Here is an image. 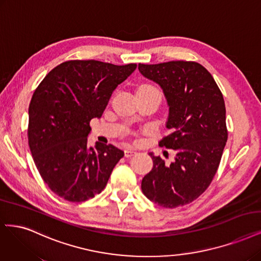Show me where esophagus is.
<instances>
[{
    "instance_id": "esophagus-1",
    "label": "esophagus",
    "mask_w": 261,
    "mask_h": 261,
    "mask_svg": "<svg viewBox=\"0 0 261 261\" xmlns=\"http://www.w3.org/2000/svg\"><path fill=\"white\" fill-rule=\"evenodd\" d=\"M135 153H136V151L133 150V149H126V150L124 151V155L126 156V158H130V156H133Z\"/></svg>"
}]
</instances>
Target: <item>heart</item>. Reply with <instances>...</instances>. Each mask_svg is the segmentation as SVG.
Returning <instances> with one entry per match:
<instances>
[{"instance_id": "obj_1", "label": "heart", "mask_w": 261, "mask_h": 261, "mask_svg": "<svg viewBox=\"0 0 261 261\" xmlns=\"http://www.w3.org/2000/svg\"><path fill=\"white\" fill-rule=\"evenodd\" d=\"M142 86H151V85H148V84H143V85H141L140 87H142Z\"/></svg>"}]
</instances>
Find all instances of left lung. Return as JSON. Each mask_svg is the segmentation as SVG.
<instances>
[{
	"instance_id": "obj_1",
	"label": "left lung",
	"mask_w": 261,
	"mask_h": 261,
	"mask_svg": "<svg viewBox=\"0 0 261 261\" xmlns=\"http://www.w3.org/2000/svg\"><path fill=\"white\" fill-rule=\"evenodd\" d=\"M140 73L163 89L169 134L159 142L176 151L169 165L150 152L151 172L142 178L148 199L166 208L196 200L216 174L228 139L226 106L212 74L194 61L139 64Z\"/></svg>"
}]
</instances>
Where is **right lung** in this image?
I'll return each instance as SVG.
<instances>
[{
	"instance_id": "obj_1",
	"label": "right lung",
	"mask_w": 261,
	"mask_h": 261,
	"mask_svg": "<svg viewBox=\"0 0 261 261\" xmlns=\"http://www.w3.org/2000/svg\"><path fill=\"white\" fill-rule=\"evenodd\" d=\"M136 64L69 60L54 68L29 106L28 142L39 173L50 190L69 202L99 194L124 152L87 141L89 122L99 119L119 84Z\"/></svg>"
}]
</instances>
